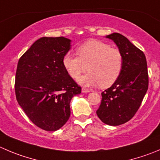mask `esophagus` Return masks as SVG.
Segmentation results:
<instances>
[{"instance_id":"34e87169","label":"esophagus","mask_w":160,"mask_h":160,"mask_svg":"<svg viewBox=\"0 0 160 160\" xmlns=\"http://www.w3.org/2000/svg\"><path fill=\"white\" fill-rule=\"evenodd\" d=\"M90 89H85V88H82V92H90Z\"/></svg>"}]
</instances>
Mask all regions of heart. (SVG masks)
I'll use <instances>...</instances> for the list:
<instances>
[{"label": "heart", "mask_w": 160, "mask_h": 160, "mask_svg": "<svg viewBox=\"0 0 160 160\" xmlns=\"http://www.w3.org/2000/svg\"><path fill=\"white\" fill-rule=\"evenodd\" d=\"M79 56L68 52L63 57V65L72 78L78 79L86 71V75L79 82L84 86L99 84L102 88L112 86L122 69L121 52L110 45L97 40H90L79 45L76 49Z\"/></svg>", "instance_id": "1"}]
</instances>
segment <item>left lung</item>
Masks as SVG:
<instances>
[{
	"mask_svg": "<svg viewBox=\"0 0 160 160\" xmlns=\"http://www.w3.org/2000/svg\"><path fill=\"white\" fill-rule=\"evenodd\" d=\"M114 41L123 58L116 81L101 92L97 115L104 123L118 126L131 119L141 106L148 88V73L144 52L118 33L108 36Z\"/></svg>",
	"mask_w": 160,
	"mask_h": 160,
	"instance_id": "1",
	"label": "left lung"
}]
</instances>
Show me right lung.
Instances as JSON below:
<instances>
[{"instance_id": "add662e5", "label": "right lung", "mask_w": 160, "mask_h": 160, "mask_svg": "<svg viewBox=\"0 0 160 160\" xmlns=\"http://www.w3.org/2000/svg\"><path fill=\"white\" fill-rule=\"evenodd\" d=\"M70 42L64 37L42 38L18 62L16 100L30 121L46 131H56L68 122L71 98L81 93L63 65Z\"/></svg>"}]
</instances>
